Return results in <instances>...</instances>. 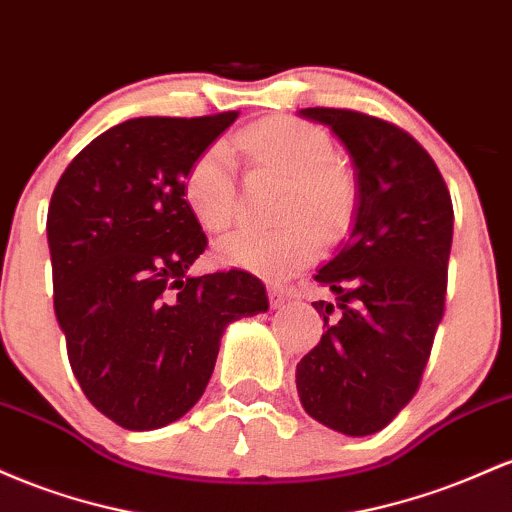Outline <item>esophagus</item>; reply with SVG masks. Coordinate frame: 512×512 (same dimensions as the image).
Wrapping results in <instances>:
<instances>
[{"mask_svg": "<svg viewBox=\"0 0 512 512\" xmlns=\"http://www.w3.org/2000/svg\"><path fill=\"white\" fill-rule=\"evenodd\" d=\"M268 297H271V307L280 309V307H285L287 300H290L292 295L287 290H283V287L273 285V287H268Z\"/></svg>", "mask_w": 512, "mask_h": 512, "instance_id": "esophagus-1", "label": "esophagus"}]
</instances>
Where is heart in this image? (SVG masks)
I'll use <instances>...</instances> for the list:
<instances>
[{"label": "heart", "mask_w": 512, "mask_h": 512, "mask_svg": "<svg viewBox=\"0 0 512 512\" xmlns=\"http://www.w3.org/2000/svg\"><path fill=\"white\" fill-rule=\"evenodd\" d=\"M241 147L258 162L290 179L280 200L278 227H239L217 244L225 266L278 278L312 263L326 244L341 239L355 208L350 176L336 164V147L324 130L304 120L275 116L241 132ZM183 198L210 232H222L237 217V162L227 142H210L183 176Z\"/></svg>", "instance_id": "1"}]
</instances>
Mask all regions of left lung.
Segmentation results:
<instances>
[{
    "instance_id": "left-lung-1",
    "label": "left lung",
    "mask_w": 512,
    "mask_h": 512,
    "mask_svg": "<svg viewBox=\"0 0 512 512\" xmlns=\"http://www.w3.org/2000/svg\"><path fill=\"white\" fill-rule=\"evenodd\" d=\"M329 125L355 166L358 205L341 251L314 275L336 302H314L321 341L297 363V394L321 426L360 438L418 392L445 312L450 191L416 140L346 108H302Z\"/></svg>"
}]
</instances>
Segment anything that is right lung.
Listing matches in <instances>:
<instances>
[{
	"label": "right lung",
	"mask_w": 512,
	"mask_h": 512,
	"mask_svg": "<svg viewBox=\"0 0 512 512\" xmlns=\"http://www.w3.org/2000/svg\"><path fill=\"white\" fill-rule=\"evenodd\" d=\"M237 111L132 118L91 140L48 208L55 317L86 399L120 428L154 430L195 406L227 324L268 309L246 271L188 275L205 251L183 176Z\"/></svg>",
	"instance_id": "right-lung-1"
}]
</instances>
